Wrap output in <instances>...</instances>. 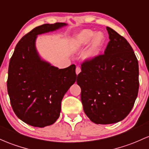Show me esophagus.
Here are the masks:
<instances>
[{"label": "esophagus", "mask_w": 149, "mask_h": 149, "mask_svg": "<svg viewBox=\"0 0 149 149\" xmlns=\"http://www.w3.org/2000/svg\"><path fill=\"white\" fill-rule=\"evenodd\" d=\"M81 68H80V67H78V66L76 67V74L78 75L80 73H81Z\"/></svg>", "instance_id": "1"}]
</instances>
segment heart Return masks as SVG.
<instances>
[{
    "label": "heart",
    "instance_id": "b5f03b06",
    "mask_svg": "<svg viewBox=\"0 0 149 149\" xmlns=\"http://www.w3.org/2000/svg\"><path fill=\"white\" fill-rule=\"evenodd\" d=\"M106 37L102 32H95L92 29H83L75 37L73 46L76 49L88 47L84 53L85 58L92 60L100 54L105 46Z\"/></svg>",
    "mask_w": 149,
    "mask_h": 149
}]
</instances>
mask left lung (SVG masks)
<instances>
[{"instance_id": "obj_1", "label": "left lung", "mask_w": 149, "mask_h": 149, "mask_svg": "<svg viewBox=\"0 0 149 149\" xmlns=\"http://www.w3.org/2000/svg\"><path fill=\"white\" fill-rule=\"evenodd\" d=\"M109 42L104 54L81 64L77 84L83 110L97 125L117 123L133 108L139 91V64L127 40L107 27Z\"/></svg>"}]
</instances>
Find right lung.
I'll use <instances>...</instances> for the list:
<instances>
[{
	"instance_id": "obj_1",
	"label": "right lung",
	"mask_w": 149,
	"mask_h": 149,
	"mask_svg": "<svg viewBox=\"0 0 149 149\" xmlns=\"http://www.w3.org/2000/svg\"><path fill=\"white\" fill-rule=\"evenodd\" d=\"M67 25L44 24L34 28L16 45L10 60L8 93L19 120L36 127L54 123L59 117L63 96L76 81V66L59 69L40 58L35 42L37 35Z\"/></svg>"
}]
</instances>
